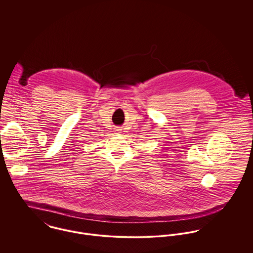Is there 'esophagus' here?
<instances>
[{
	"label": "esophagus",
	"mask_w": 253,
	"mask_h": 253,
	"mask_svg": "<svg viewBox=\"0 0 253 253\" xmlns=\"http://www.w3.org/2000/svg\"><path fill=\"white\" fill-rule=\"evenodd\" d=\"M116 131H117V132H119V131H121V129H120V128H117V129H116Z\"/></svg>",
	"instance_id": "34e87169"
}]
</instances>
